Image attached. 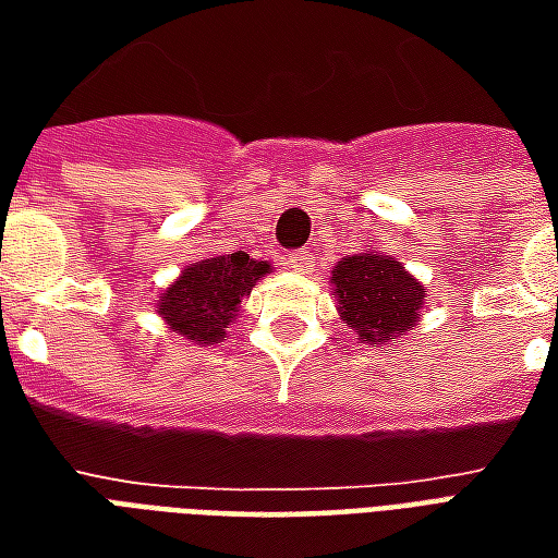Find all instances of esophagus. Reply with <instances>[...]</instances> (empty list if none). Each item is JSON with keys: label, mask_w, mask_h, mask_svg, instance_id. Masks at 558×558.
<instances>
[{"label": "esophagus", "mask_w": 558, "mask_h": 558, "mask_svg": "<svg viewBox=\"0 0 558 558\" xmlns=\"http://www.w3.org/2000/svg\"><path fill=\"white\" fill-rule=\"evenodd\" d=\"M283 263H287V268H292V271L307 275V271L314 268V256H311V251H292V254L283 256Z\"/></svg>", "instance_id": "esophagus-1"}]
</instances>
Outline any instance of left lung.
Listing matches in <instances>:
<instances>
[{
  "label": "left lung",
  "mask_w": 558,
  "mask_h": 558,
  "mask_svg": "<svg viewBox=\"0 0 558 558\" xmlns=\"http://www.w3.org/2000/svg\"><path fill=\"white\" fill-rule=\"evenodd\" d=\"M331 290L340 319L362 343H391L421 323L427 290L395 256L367 247L331 268Z\"/></svg>",
  "instance_id": "1"
}]
</instances>
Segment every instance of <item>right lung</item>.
I'll list each match as a JSON object with an SVG mask.
<instances>
[{"label": "right lung", "mask_w": 558, "mask_h": 558, "mask_svg": "<svg viewBox=\"0 0 558 558\" xmlns=\"http://www.w3.org/2000/svg\"><path fill=\"white\" fill-rule=\"evenodd\" d=\"M271 263L251 259L244 251L215 254L187 263L182 275L158 295V316L163 326L191 343H220L232 319L242 314V302L256 280L266 278Z\"/></svg>", "instance_id": "right-lung-1"}]
</instances>
